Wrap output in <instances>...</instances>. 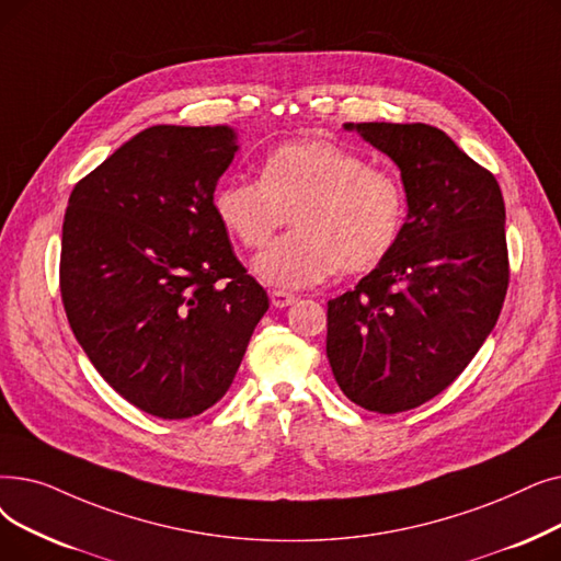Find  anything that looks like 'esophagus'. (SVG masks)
Returning <instances> with one entry per match:
<instances>
[{"instance_id":"esophagus-1","label":"esophagus","mask_w":561,"mask_h":561,"mask_svg":"<svg viewBox=\"0 0 561 561\" xmlns=\"http://www.w3.org/2000/svg\"><path fill=\"white\" fill-rule=\"evenodd\" d=\"M298 300V296L296 294H288V290H282V288H273L271 290V302L275 305V307H288V305H294Z\"/></svg>"}]
</instances>
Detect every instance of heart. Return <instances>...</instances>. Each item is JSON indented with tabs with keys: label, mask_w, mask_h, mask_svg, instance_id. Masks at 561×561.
Listing matches in <instances>:
<instances>
[{
	"label": "heart",
	"mask_w": 561,
	"mask_h": 561,
	"mask_svg": "<svg viewBox=\"0 0 561 561\" xmlns=\"http://www.w3.org/2000/svg\"><path fill=\"white\" fill-rule=\"evenodd\" d=\"M213 208L225 231L245 250H263L288 222L296 231L265 250L254 271L284 288L380 265L401 238L408 194L401 179L325 139L275 146L259 181L229 179L215 190Z\"/></svg>",
	"instance_id": "b5f03b06"
}]
</instances>
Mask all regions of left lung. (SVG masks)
Returning a JSON list of instances; mask_svg holds the SVG:
<instances>
[{
    "label": "left lung",
    "mask_w": 561,
    "mask_h": 561,
    "mask_svg": "<svg viewBox=\"0 0 561 561\" xmlns=\"http://www.w3.org/2000/svg\"><path fill=\"white\" fill-rule=\"evenodd\" d=\"M392 158L408 194L397 248L328 302V359L353 403L380 415L447 389L495 328L508 288L495 176L426 124H346Z\"/></svg>",
    "instance_id": "8db88e82"
}]
</instances>
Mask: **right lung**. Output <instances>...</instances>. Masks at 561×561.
<instances>
[{
    "label": "right lung",
    "instance_id": "obj_1",
    "mask_svg": "<svg viewBox=\"0 0 561 561\" xmlns=\"http://www.w3.org/2000/svg\"><path fill=\"white\" fill-rule=\"evenodd\" d=\"M227 126H153L72 187L59 288L72 334L135 408L187 420L231 387L267 294L213 208Z\"/></svg>",
    "mask_w": 561,
    "mask_h": 561
}]
</instances>
